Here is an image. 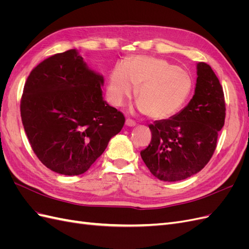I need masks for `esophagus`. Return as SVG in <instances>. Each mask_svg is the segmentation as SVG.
Here are the masks:
<instances>
[{
  "label": "esophagus",
  "instance_id": "obj_1",
  "mask_svg": "<svg viewBox=\"0 0 249 249\" xmlns=\"http://www.w3.org/2000/svg\"><path fill=\"white\" fill-rule=\"evenodd\" d=\"M125 125H127V126H135V125H136V123H135L134 120L131 119V118H126L125 119Z\"/></svg>",
  "mask_w": 249,
  "mask_h": 249
}]
</instances>
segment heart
Segmentation results:
<instances>
[{"instance_id":"b5f03b06","label":"heart","mask_w":249,"mask_h":249,"mask_svg":"<svg viewBox=\"0 0 249 249\" xmlns=\"http://www.w3.org/2000/svg\"><path fill=\"white\" fill-rule=\"evenodd\" d=\"M136 86L138 109L153 118L164 119L183 108L193 83L189 72L167 60L137 56L112 71L108 86L111 103L120 106Z\"/></svg>"}]
</instances>
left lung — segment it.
Returning a JSON list of instances; mask_svg holds the SVG:
<instances>
[{
    "label": "left lung",
    "instance_id": "8db88e82",
    "mask_svg": "<svg viewBox=\"0 0 249 249\" xmlns=\"http://www.w3.org/2000/svg\"><path fill=\"white\" fill-rule=\"evenodd\" d=\"M225 119L223 88L211 66L197 64L195 93L169 119L149 124L152 139L141 150L149 171L164 182H177L200 171L212 158Z\"/></svg>",
    "mask_w": 249,
    "mask_h": 249
}]
</instances>
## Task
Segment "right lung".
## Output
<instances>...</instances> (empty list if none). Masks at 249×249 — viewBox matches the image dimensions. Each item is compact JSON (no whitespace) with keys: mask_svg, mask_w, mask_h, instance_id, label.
<instances>
[{"mask_svg":"<svg viewBox=\"0 0 249 249\" xmlns=\"http://www.w3.org/2000/svg\"><path fill=\"white\" fill-rule=\"evenodd\" d=\"M103 83L76 50L44 59L30 72L20 116L44 166L64 176L82 175L122 131L124 115L103 100Z\"/></svg>","mask_w":249,"mask_h":249,"instance_id":"1","label":"right lung"}]
</instances>
